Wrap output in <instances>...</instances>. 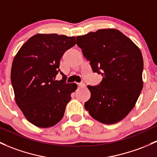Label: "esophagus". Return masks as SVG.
Wrapping results in <instances>:
<instances>
[{
    "label": "esophagus",
    "instance_id": "1",
    "mask_svg": "<svg viewBox=\"0 0 157 157\" xmlns=\"http://www.w3.org/2000/svg\"><path fill=\"white\" fill-rule=\"evenodd\" d=\"M78 87H85V83H78Z\"/></svg>",
    "mask_w": 157,
    "mask_h": 157
}]
</instances>
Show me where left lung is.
<instances>
[{
    "mask_svg": "<svg viewBox=\"0 0 157 157\" xmlns=\"http://www.w3.org/2000/svg\"><path fill=\"white\" fill-rule=\"evenodd\" d=\"M98 85H87L90 98L85 103L90 115L105 124L119 122L134 108L143 87L144 63L140 49L118 30L101 29L76 37Z\"/></svg>",
    "mask_w": 157,
    "mask_h": 157,
    "instance_id": "obj_1",
    "label": "left lung"
}]
</instances>
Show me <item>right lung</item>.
I'll use <instances>...</instances> for the list:
<instances>
[{
    "label": "right lung",
    "mask_w": 157,
    "mask_h": 157,
    "mask_svg": "<svg viewBox=\"0 0 157 157\" xmlns=\"http://www.w3.org/2000/svg\"><path fill=\"white\" fill-rule=\"evenodd\" d=\"M75 45V36L36 34L13 60L11 82L16 104L29 122L41 128L55 126L63 117L75 83L67 84L59 69L63 53ZM59 72L63 76L55 79Z\"/></svg>",
    "instance_id": "right-lung-1"
}]
</instances>
